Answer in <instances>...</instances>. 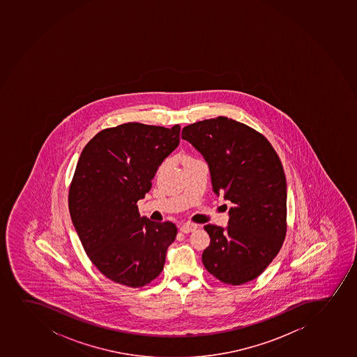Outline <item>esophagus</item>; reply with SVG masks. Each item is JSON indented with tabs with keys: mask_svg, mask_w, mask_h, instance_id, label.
<instances>
[{
	"mask_svg": "<svg viewBox=\"0 0 357 357\" xmlns=\"http://www.w3.org/2000/svg\"><path fill=\"white\" fill-rule=\"evenodd\" d=\"M196 224H192V222H186V224H184V225L181 227V232H184V234H188V232H193V231L196 230Z\"/></svg>",
	"mask_w": 357,
	"mask_h": 357,
	"instance_id": "obj_1",
	"label": "esophagus"
}]
</instances>
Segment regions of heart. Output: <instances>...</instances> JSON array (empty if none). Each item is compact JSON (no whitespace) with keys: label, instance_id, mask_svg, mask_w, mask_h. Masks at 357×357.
Listing matches in <instances>:
<instances>
[{"label":"heart","instance_id":"1","mask_svg":"<svg viewBox=\"0 0 357 357\" xmlns=\"http://www.w3.org/2000/svg\"><path fill=\"white\" fill-rule=\"evenodd\" d=\"M190 160V158H186V161Z\"/></svg>","mask_w":357,"mask_h":357}]
</instances>
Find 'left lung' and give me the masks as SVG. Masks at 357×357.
<instances>
[{
    "label": "left lung",
    "instance_id": "8db88e82",
    "mask_svg": "<svg viewBox=\"0 0 357 357\" xmlns=\"http://www.w3.org/2000/svg\"><path fill=\"white\" fill-rule=\"evenodd\" d=\"M181 138L203 154L215 195L234 204L227 229L204 227L211 238L204 266L222 283H248L268 268L287 234V179L280 157L264 135L227 116L191 123Z\"/></svg>",
    "mask_w": 357,
    "mask_h": 357
}]
</instances>
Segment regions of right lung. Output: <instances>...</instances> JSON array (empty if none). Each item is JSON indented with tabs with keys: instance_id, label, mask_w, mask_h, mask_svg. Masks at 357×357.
I'll list each match as a JSON object with an SVG mask.
<instances>
[{
	"instance_id": "add662e5",
	"label": "right lung",
	"mask_w": 357,
	"mask_h": 357,
	"mask_svg": "<svg viewBox=\"0 0 357 357\" xmlns=\"http://www.w3.org/2000/svg\"><path fill=\"white\" fill-rule=\"evenodd\" d=\"M179 125L123 123L99 132L81 152L69 186V213L84 252L115 283L142 288L164 268L176 227L140 217L137 203L179 145Z\"/></svg>"
}]
</instances>
